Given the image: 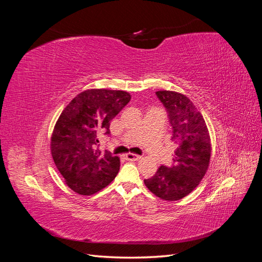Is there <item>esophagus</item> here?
<instances>
[{
  "instance_id": "34e87169",
  "label": "esophagus",
  "mask_w": 262,
  "mask_h": 262,
  "mask_svg": "<svg viewBox=\"0 0 262 262\" xmlns=\"http://www.w3.org/2000/svg\"><path fill=\"white\" fill-rule=\"evenodd\" d=\"M125 158H126V160H128V161H139L140 158H141V156H140V155H137V154L129 153V154L125 155Z\"/></svg>"
}]
</instances>
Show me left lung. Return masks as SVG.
<instances>
[{"mask_svg":"<svg viewBox=\"0 0 262 262\" xmlns=\"http://www.w3.org/2000/svg\"><path fill=\"white\" fill-rule=\"evenodd\" d=\"M156 95L167 109L176 148L171 166H161L144 184L160 199L177 201L199 186L209 168L210 132L203 116L186 95L172 91H158Z\"/></svg>","mask_w":262,"mask_h":262,"instance_id":"8db88e82","label":"left lung"}]
</instances>
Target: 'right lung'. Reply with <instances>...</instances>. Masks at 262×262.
Here are the masks:
<instances>
[{
	"label": "right lung",
	"instance_id": "obj_1",
	"mask_svg": "<svg viewBox=\"0 0 262 262\" xmlns=\"http://www.w3.org/2000/svg\"><path fill=\"white\" fill-rule=\"evenodd\" d=\"M131 99L130 93L86 90L70 101L55 122L50 140L53 162L74 192L92 195L112 182L120 160L97 148L98 136Z\"/></svg>",
	"mask_w": 262,
	"mask_h": 262
}]
</instances>
